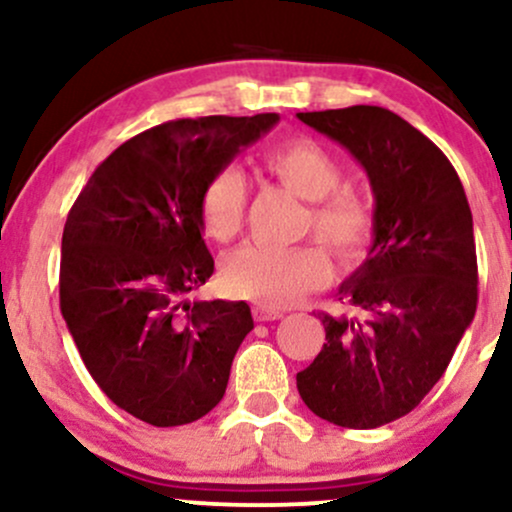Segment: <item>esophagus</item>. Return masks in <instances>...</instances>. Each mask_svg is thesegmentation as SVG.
Returning <instances> with one entry per match:
<instances>
[{
  "label": "esophagus",
  "mask_w": 512,
  "mask_h": 512,
  "mask_svg": "<svg viewBox=\"0 0 512 512\" xmlns=\"http://www.w3.org/2000/svg\"><path fill=\"white\" fill-rule=\"evenodd\" d=\"M255 317L260 322H272V320H279V317H284V310L272 308V305H257Z\"/></svg>",
  "instance_id": "34e87169"
}]
</instances>
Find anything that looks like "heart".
Listing matches in <instances>:
<instances>
[{"label": "heart", "mask_w": 512, "mask_h": 512, "mask_svg": "<svg viewBox=\"0 0 512 512\" xmlns=\"http://www.w3.org/2000/svg\"><path fill=\"white\" fill-rule=\"evenodd\" d=\"M264 166L281 185L313 202L310 226L334 255L354 260L366 250L373 236V211L356 192L339 190L344 168L327 146L310 137L289 139L264 154ZM245 204V175L236 166L216 170L202 192V219L209 236L221 243L236 238L245 221ZM330 272V257L313 243L296 248L250 243L223 262L226 284L240 296L264 305L301 301L305 293L320 289Z\"/></svg>", "instance_id": "1"}]
</instances>
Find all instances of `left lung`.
Segmentation results:
<instances>
[{
	"label": "left lung",
	"mask_w": 512,
	"mask_h": 512,
	"mask_svg": "<svg viewBox=\"0 0 512 512\" xmlns=\"http://www.w3.org/2000/svg\"><path fill=\"white\" fill-rule=\"evenodd\" d=\"M361 163L375 197L373 245L322 313V351L296 375L320 419L378 428L419 407L477 313L472 211L452 163L378 105L298 113Z\"/></svg>",
	"instance_id": "obj_1"
}]
</instances>
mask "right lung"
Wrapping results in <instances>:
<instances>
[{
    "instance_id": "add662e5",
    "label": "right lung",
    "mask_w": 512,
    "mask_h": 512,
    "mask_svg": "<svg viewBox=\"0 0 512 512\" xmlns=\"http://www.w3.org/2000/svg\"><path fill=\"white\" fill-rule=\"evenodd\" d=\"M279 115L170 120L93 170L62 233L60 308L98 387L151 426L202 419L255 327L245 301H190L214 274L202 192Z\"/></svg>"
}]
</instances>
